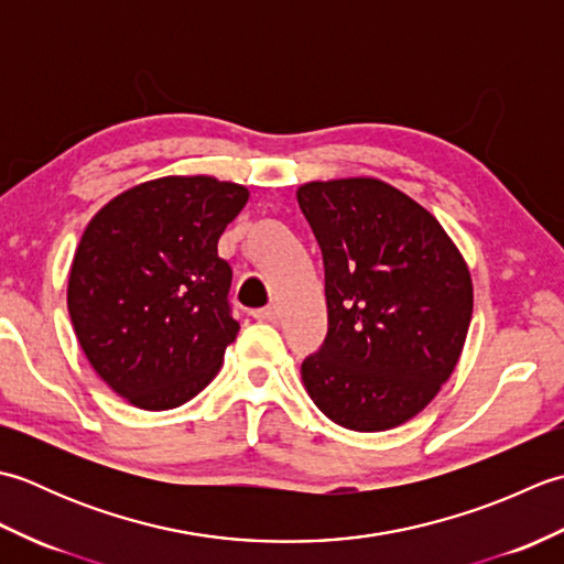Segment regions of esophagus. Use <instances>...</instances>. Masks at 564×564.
Here are the masks:
<instances>
[{
    "mask_svg": "<svg viewBox=\"0 0 564 564\" xmlns=\"http://www.w3.org/2000/svg\"><path fill=\"white\" fill-rule=\"evenodd\" d=\"M251 315H254V319H259V322H279V317H281L279 307H275V305L254 310V313H251Z\"/></svg>",
    "mask_w": 564,
    "mask_h": 564,
    "instance_id": "obj_1",
    "label": "esophagus"
}]
</instances>
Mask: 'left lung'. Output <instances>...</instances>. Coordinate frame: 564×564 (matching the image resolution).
Masks as SVG:
<instances>
[{
	"label": "left lung",
	"mask_w": 564,
	"mask_h": 564,
	"mask_svg": "<svg viewBox=\"0 0 564 564\" xmlns=\"http://www.w3.org/2000/svg\"><path fill=\"white\" fill-rule=\"evenodd\" d=\"M325 261L327 337L303 361L319 412L388 431L436 398L473 317V279L441 223L400 188L351 176L297 188Z\"/></svg>",
	"instance_id": "obj_1"
}]
</instances>
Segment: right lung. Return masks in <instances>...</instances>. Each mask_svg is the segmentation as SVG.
Here are the masks:
<instances>
[{
	"label": "right lung",
	"instance_id": "1",
	"mask_svg": "<svg viewBox=\"0 0 564 564\" xmlns=\"http://www.w3.org/2000/svg\"><path fill=\"white\" fill-rule=\"evenodd\" d=\"M247 198L215 176H162L106 203L84 230L72 327L99 378L140 410H174L218 376L239 332L218 239Z\"/></svg>",
	"mask_w": 564,
	"mask_h": 564
}]
</instances>
